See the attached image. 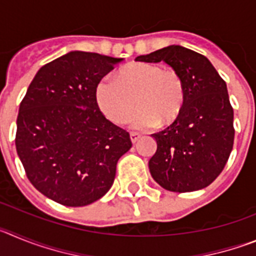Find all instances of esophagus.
<instances>
[{
  "instance_id": "obj_1",
  "label": "esophagus",
  "mask_w": 256,
  "mask_h": 256,
  "mask_svg": "<svg viewBox=\"0 0 256 256\" xmlns=\"http://www.w3.org/2000/svg\"><path fill=\"white\" fill-rule=\"evenodd\" d=\"M140 138H141V136L138 133H130V141H132V144H136Z\"/></svg>"
}]
</instances>
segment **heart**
<instances>
[{
    "label": "heart",
    "mask_w": 256,
    "mask_h": 256,
    "mask_svg": "<svg viewBox=\"0 0 256 256\" xmlns=\"http://www.w3.org/2000/svg\"><path fill=\"white\" fill-rule=\"evenodd\" d=\"M96 101L112 123L130 118L136 104L138 110L130 119L132 130H148L173 123L184 104V84L177 72L151 62H133L118 73L116 79L104 78L96 87Z\"/></svg>",
    "instance_id": "b5f03b06"
}]
</instances>
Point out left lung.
<instances>
[{
	"mask_svg": "<svg viewBox=\"0 0 256 256\" xmlns=\"http://www.w3.org/2000/svg\"><path fill=\"white\" fill-rule=\"evenodd\" d=\"M136 61H164L184 84L180 116L166 130L151 134L158 144L148 162L151 177L168 191L205 188L223 170L234 148V108L227 84L205 56L177 44Z\"/></svg>",
	"mask_w": 256,
	"mask_h": 256,
	"instance_id": "obj_1",
	"label": "left lung"
}]
</instances>
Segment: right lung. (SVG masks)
<instances>
[{
  "instance_id": "obj_1",
  "label": "right lung",
  "mask_w": 256,
  "mask_h": 256,
  "mask_svg": "<svg viewBox=\"0 0 256 256\" xmlns=\"http://www.w3.org/2000/svg\"><path fill=\"white\" fill-rule=\"evenodd\" d=\"M124 58L70 51L40 68L16 120L18 156L30 183L65 206H86L112 186L130 133L104 116L96 87Z\"/></svg>"
}]
</instances>
